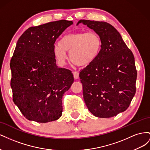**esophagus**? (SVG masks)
Segmentation results:
<instances>
[{"label": "esophagus", "instance_id": "obj_1", "mask_svg": "<svg viewBox=\"0 0 150 150\" xmlns=\"http://www.w3.org/2000/svg\"><path fill=\"white\" fill-rule=\"evenodd\" d=\"M79 74L78 72L74 71V72H73V75H74V79H78V78H79Z\"/></svg>", "mask_w": 150, "mask_h": 150}]
</instances>
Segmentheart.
<instances>
[{"instance_id": "heart-1", "label": "heart", "mask_w": 150, "mask_h": 150, "mask_svg": "<svg viewBox=\"0 0 150 150\" xmlns=\"http://www.w3.org/2000/svg\"><path fill=\"white\" fill-rule=\"evenodd\" d=\"M102 47L101 38L96 32H77L65 35L54 47V56L64 64L69 52L71 61L79 66H87L98 57Z\"/></svg>"}]
</instances>
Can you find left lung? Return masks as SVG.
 I'll list each match as a JSON object with an SVG mask.
<instances>
[{"mask_svg": "<svg viewBox=\"0 0 150 150\" xmlns=\"http://www.w3.org/2000/svg\"><path fill=\"white\" fill-rule=\"evenodd\" d=\"M101 38L100 53L79 73L83 98L89 111L99 117H111L127 110L136 93L133 52L120 34L106 22L80 20Z\"/></svg>", "mask_w": 150, "mask_h": 150, "instance_id": "left-lung-1", "label": "left lung"}]
</instances>
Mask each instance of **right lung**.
<instances>
[{"instance_id":"add662e5","label":"right lung","mask_w":150,"mask_h":150,"mask_svg":"<svg viewBox=\"0 0 150 150\" xmlns=\"http://www.w3.org/2000/svg\"><path fill=\"white\" fill-rule=\"evenodd\" d=\"M72 21L30 27L18 40L10 62L13 101L28 120L47 122L62 115L63 94L74 82L72 72L58 67L53 49Z\"/></svg>"}]
</instances>
